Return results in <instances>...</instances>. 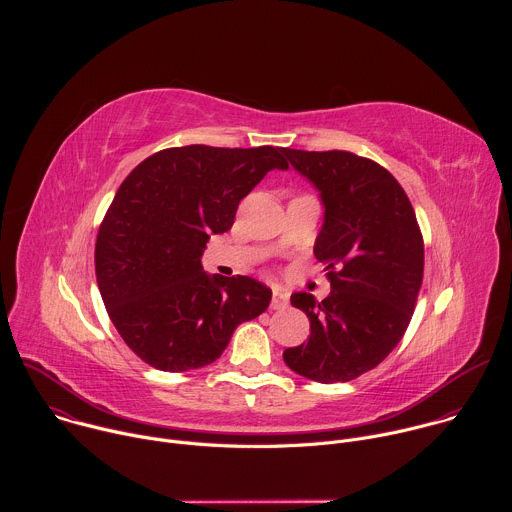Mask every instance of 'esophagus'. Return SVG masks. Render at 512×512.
<instances>
[{
    "label": "esophagus",
    "instance_id": "1",
    "mask_svg": "<svg viewBox=\"0 0 512 512\" xmlns=\"http://www.w3.org/2000/svg\"><path fill=\"white\" fill-rule=\"evenodd\" d=\"M289 304V294L281 287H273V296H271V308L273 310H285Z\"/></svg>",
    "mask_w": 512,
    "mask_h": 512
}]
</instances>
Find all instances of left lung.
<instances>
[{
	"mask_svg": "<svg viewBox=\"0 0 512 512\" xmlns=\"http://www.w3.org/2000/svg\"><path fill=\"white\" fill-rule=\"evenodd\" d=\"M318 190L324 225L314 255L330 296L294 294L310 320L308 342L285 348L287 367L318 383H346L373 371L403 338L423 281V237L415 210L389 170L352 152L289 150Z\"/></svg>",
	"mask_w": 512,
	"mask_h": 512,
	"instance_id": "1",
	"label": "left lung"
}]
</instances>
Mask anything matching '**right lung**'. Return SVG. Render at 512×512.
Wrapping results in <instances>:
<instances>
[{"label":"right lung","mask_w":512,"mask_h":512,"mask_svg":"<svg viewBox=\"0 0 512 512\" xmlns=\"http://www.w3.org/2000/svg\"><path fill=\"white\" fill-rule=\"evenodd\" d=\"M283 150L168 148L119 186L99 227L95 273L113 326L150 367H206L239 324L267 310V285L208 275L200 257L210 235L233 227L239 202L263 176L289 168Z\"/></svg>","instance_id":"obj_1"}]
</instances>
